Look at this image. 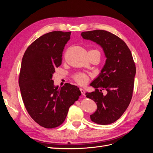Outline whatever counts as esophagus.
Segmentation results:
<instances>
[{"mask_svg": "<svg viewBox=\"0 0 153 153\" xmlns=\"http://www.w3.org/2000/svg\"><path fill=\"white\" fill-rule=\"evenodd\" d=\"M80 91H81V93H82V94L83 95V96H85V91L83 89H80Z\"/></svg>", "mask_w": 153, "mask_h": 153, "instance_id": "esophagus-1", "label": "esophagus"}]
</instances>
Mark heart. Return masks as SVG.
<instances>
[{
	"label": "heart",
	"instance_id": "obj_1",
	"mask_svg": "<svg viewBox=\"0 0 153 153\" xmlns=\"http://www.w3.org/2000/svg\"><path fill=\"white\" fill-rule=\"evenodd\" d=\"M89 52H99L100 53L99 51L97 50H91L89 51ZM74 78H75V80L78 83V84H80L81 85L85 84L88 81L87 76L86 75H85V74H83V73L76 74V75L74 76Z\"/></svg>",
	"mask_w": 153,
	"mask_h": 153
}]
</instances>
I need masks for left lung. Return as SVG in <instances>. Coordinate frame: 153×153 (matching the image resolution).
Returning a JSON list of instances; mask_svg holds the SVG:
<instances>
[{"label":"left lung","instance_id":"obj_1","mask_svg":"<svg viewBox=\"0 0 153 153\" xmlns=\"http://www.w3.org/2000/svg\"><path fill=\"white\" fill-rule=\"evenodd\" d=\"M81 35L100 45L106 58L99 75L90 84L95 91L85 93L97 105L91 119L99 124H112L121 117L132 98L136 67L131 51L124 41L108 31L82 32Z\"/></svg>","mask_w":153,"mask_h":153}]
</instances>
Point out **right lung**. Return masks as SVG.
<instances>
[{
	"mask_svg": "<svg viewBox=\"0 0 153 153\" xmlns=\"http://www.w3.org/2000/svg\"><path fill=\"white\" fill-rule=\"evenodd\" d=\"M70 35L71 32L53 31L41 36L22 58L19 86L23 101L30 116L46 128L62 124L69 108L81 95L77 86L66 84L59 88L52 80Z\"/></svg>",
	"mask_w": 153,
	"mask_h": 153,
	"instance_id": "add662e5",
	"label": "right lung"
}]
</instances>
